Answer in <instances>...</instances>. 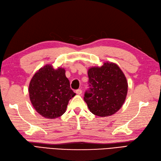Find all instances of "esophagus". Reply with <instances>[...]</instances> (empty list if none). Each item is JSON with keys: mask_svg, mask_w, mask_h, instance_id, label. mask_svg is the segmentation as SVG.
Segmentation results:
<instances>
[{"mask_svg": "<svg viewBox=\"0 0 161 161\" xmlns=\"http://www.w3.org/2000/svg\"><path fill=\"white\" fill-rule=\"evenodd\" d=\"M76 93L77 95H81V93H82V91L81 89H77V90H76Z\"/></svg>", "mask_w": 161, "mask_h": 161, "instance_id": "obj_1", "label": "esophagus"}]
</instances>
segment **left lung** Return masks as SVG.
<instances>
[{"label":"left lung","instance_id":"8db88e82","mask_svg":"<svg viewBox=\"0 0 161 161\" xmlns=\"http://www.w3.org/2000/svg\"><path fill=\"white\" fill-rule=\"evenodd\" d=\"M88 88L84 99L90 111L99 117L113 115L120 109L128 92V83L122 70L114 63L88 70Z\"/></svg>","mask_w":161,"mask_h":161}]
</instances>
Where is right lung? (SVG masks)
I'll return each instance as SVG.
<instances>
[{"label":"right lung","mask_w":161,"mask_h":161,"mask_svg":"<svg viewBox=\"0 0 161 161\" xmlns=\"http://www.w3.org/2000/svg\"><path fill=\"white\" fill-rule=\"evenodd\" d=\"M30 100L42 117L55 119L65 113L69 100L75 95L70 87L65 70L47 65L37 72L29 84Z\"/></svg>","instance_id":"right-lung-1"}]
</instances>
